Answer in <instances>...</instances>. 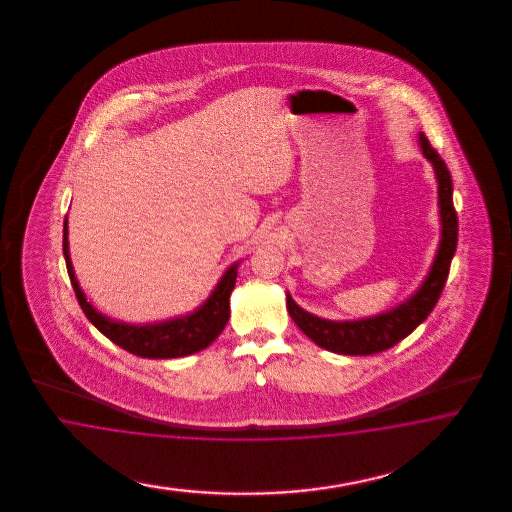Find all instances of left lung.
Segmentation results:
<instances>
[{
    "label": "left lung",
    "instance_id": "obj_1",
    "mask_svg": "<svg viewBox=\"0 0 512 512\" xmlns=\"http://www.w3.org/2000/svg\"><path fill=\"white\" fill-rule=\"evenodd\" d=\"M422 155L432 163L437 180V206L441 236L434 261L417 291L390 310L362 317L332 321L300 308L287 291V311L296 326L319 347L338 355H375L407 338L432 313L449 278L450 261L458 244V217L452 204V178L441 155L424 133H419Z\"/></svg>",
    "mask_w": 512,
    "mask_h": 512
}]
</instances>
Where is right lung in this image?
<instances>
[{"label":"right lung","instance_id":"1","mask_svg":"<svg viewBox=\"0 0 512 512\" xmlns=\"http://www.w3.org/2000/svg\"><path fill=\"white\" fill-rule=\"evenodd\" d=\"M67 216L63 219V257L67 264V274L71 279V285L75 289L78 304L92 323L103 336H107L112 343L120 345L131 355L142 358H180L199 353L206 349L217 336L223 332L231 317V293L240 261L231 264L223 276L219 278L212 293L197 306L195 310L189 311L186 315H178L167 321L157 323H125L112 319L109 315L101 313L86 298L78 283L75 268L71 263L69 253V229H67Z\"/></svg>","mask_w":512,"mask_h":512}]
</instances>
